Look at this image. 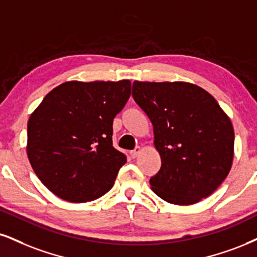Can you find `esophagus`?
<instances>
[{
  "mask_svg": "<svg viewBox=\"0 0 257 257\" xmlns=\"http://www.w3.org/2000/svg\"><path fill=\"white\" fill-rule=\"evenodd\" d=\"M141 151H142V149L139 148V147H137V148L135 149V150H132L131 153H130V155H131V157H132V158H136V157L138 156L139 154H141Z\"/></svg>",
  "mask_w": 257,
  "mask_h": 257,
  "instance_id": "34e87169",
  "label": "esophagus"
}]
</instances>
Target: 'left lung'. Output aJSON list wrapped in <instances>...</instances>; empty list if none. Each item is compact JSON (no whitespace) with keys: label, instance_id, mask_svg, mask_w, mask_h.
I'll list each match as a JSON object with an SVG mask.
<instances>
[{"label":"left lung","instance_id":"1","mask_svg":"<svg viewBox=\"0 0 257 257\" xmlns=\"http://www.w3.org/2000/svg\"><path fill=\"white\" fill-rule=\"evenodd\" d=\"M132 96L154 126V145L162 161L150 179L164 201L193 205L207 198L229 175L235 132L210 93L188 82H139Z\"/></svg>","mask_w":257,"mask_h":257}]
</instances>
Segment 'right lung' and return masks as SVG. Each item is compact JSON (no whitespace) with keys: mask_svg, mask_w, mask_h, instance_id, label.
<instances>
[{"mask_svg":"<svg viewBox=\"0 0 257 257\" xmlns=\"http://www.w3.org/2000/svg\"><path fill=\"white\" fill-rule=\"evenodd\" d=\"M131 95L121 80L59 84L27 123V156L53 194L70 202L95 200L112 188L126 156L113 148V119Z\"/></svg>","mask_w":257,"mask_h":257,"instance_id":"obj_1","label":"right lung"}]
</instances>
